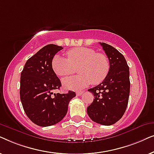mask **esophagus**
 Instances as JSON below:
<instances>
[{
    "mask_svg": "<svg viewBox=\"0 0 154 154\" xmlns=\"http://www.w3.org/2000/svg\"><path fill=\"white\" fill-rule=\"evenodd\" d=\"M83 93V92H82V91H78V92H76V95L77 96H81L82 94Z\"/></svg>",
    "mask_w": 154,
    "mask_h": 154,
    "instance_id": "34e87169",
    "label": "esophagus"
}]
</instances>
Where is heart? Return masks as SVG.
<instances>
[{"mask_svg":"<svg viewBox=\"0 0 154 154\" xmlns=\"http://www.w3.org/2000/svg\"><path fill=\"white\" fill-rule=\"evenodd\" d=\"M67 59L56 55L52 61V68L60 77L71 75L78 69L79 75L64 79L65 89L79 90L90 83L97 85L108 75L110 64L104 54L89 48H75L66 52Z\"/></svg>","mask_w":154,"mask_h":154,"instance_id":"1","label":"heart"}]
</instances>
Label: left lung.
<instances>
[{
    "mask_svg": "<svg viewBox=\"0 0 154 154\" xmlns=\"http://www.w3.org/2000/svg\"><path fill=\"white\" fill-rule=\"evenodd\" d=\"M110 64L106 79L88 91L94 100L87 108L92 121L103 125H111L123 116L127 108L130 94V71L125 57L110 45L100 43Z\"/></svg>",
    "mask_w": 154,
    "mask_h": 154,
    "instance_id": "obj_1",
    "label": "left lung"
}]
</instances>
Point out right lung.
Masks as SVG:
<instances>
[{"instance_id": "1", "label": "right lung", "mask_w": 154, "mask_h": 154, "mask_svg": "<svg viewBox=\"0 0 154 154\" xmlns=\"http://www.w3.org/2000/svg\"><path fill=\"white\" fill-rule=\"evenodd\" d=\"M62 49V46L54 44L45 45L26 61L21 73L23 109L29 119L41 127L55 125L62 121L68 111L69 102L75 96L70 90L66 94L52 92L60 90L62 84L52 68V61Z\"/></svg>"}]
</instances>
